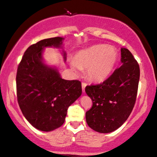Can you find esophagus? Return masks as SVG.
<instances>
[{
    "label": "esophagus",
    "mask_w": 157,
    "mask_h": 157,
    "mask_svg": "<svg viewBox=\"0 0 157 157\" xmlns=\"http://www.w3.org/2000/svg\"><path fill=\"white\" fill-rule=\"evenodd\" d=\"M87 86V84L86 82H82V92L85 93V88H86V87Z\"/></svg>",
    "instance_id": "esophagus-1"
}]
</instances>
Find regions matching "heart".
Returning a JSON list of instances; mask_svg holds the SVG:
<instances>
[{"mask_svg":"<svg viewBox=\"0 0 157 157\" xmlns=\"http://www.w3.org/2000/svg\"><path fill=\"white\" fill-rule=\"evenodd\" d=\"M118 52L113 47L97 44L78 52L70 65L77 74L80 69H86L88 79L94 82H101L109 77L114 69Z\"/></svg>","mask_w":157,"mask_h":157,"instance_id":"obj_1","label":"heart"}]
</instances>
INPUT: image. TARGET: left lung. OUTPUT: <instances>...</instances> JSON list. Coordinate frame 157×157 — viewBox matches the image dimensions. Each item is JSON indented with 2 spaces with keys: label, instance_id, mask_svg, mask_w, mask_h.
<instances>
[{
  "label": "left lung",
  "instance_id": "obj_1",
  "mask_svg": "<svg viewBox=\"0 0 157 157\" xmlns=\"http://www.w3.org/2000/svg\"><path fill=\"white\" fill-rule=\"evenodd\" d=\"M121 67L102 83L86 86L93 106L86 113L90 128L100 133H109L127 120L136 101L140 67L128 49H121Z\"/></svg>",
  "mask_w": 157,
  "mask_h": 157
}]
</instances>
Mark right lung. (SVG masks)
Here are the masks:
<instances>
[{
	"instance_id": "add662e5",
	"label": "right lung",
	"mask_w": 157,
	"mask_h": 157,
	"mask_svg": "<svg viewBox=\"0 0 157 157\" xmlns=\"http://www.w3.org/2000/svg\"><path fill=\"white\" fill-rule=\"evenodd\" d=\"M63 37L43 39L30 46L18 66L17 96L22 114L36 129L51 132L63 125L67 109L82 94L78 80L62 79L58 68L44 61L46 48L61 49L64 62L67 52Z\"/></svg>"
}]
</instances>
